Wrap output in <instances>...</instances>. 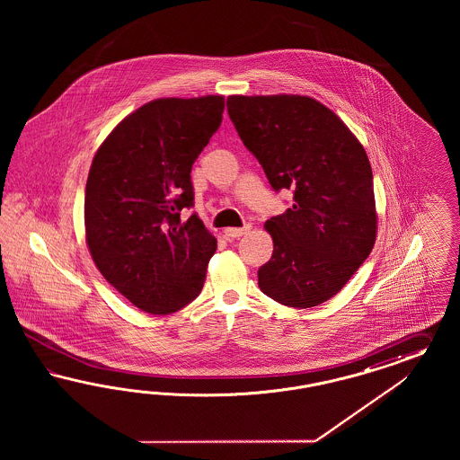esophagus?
<instances>
[{
    "label": "esophagus",
    "mask_w": 460,
    "mask_h": 460,
    "mask_svg": "<svg viewBox=\"0 0 460 460\" xmlns=\"http://www.w3.org/2000/svg\"><path fill=\"white\" fill-rule=\"evenodd\" d=\"M250 224H246V226H243V227H227V229L224 231V234H226L227 239H236V237L244 236L246 233H250Z\"/></svg>",
    "instance_id": "34e87169"
}]
</instances>
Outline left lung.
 Instances as JSON below:
<instances>
[{"mask_svg":"<svg viewBox=\"0 0 460 460\" xmlns=\"http://www.w3.org/2000/svg\"><path fill=\"white\" fill-rule=\"evenodd\" d=\"M227 112L271 189L293 204L266 221L271 260L261 292L281 305L317 306L341 292L376 241L373 172L335 112L306 96H229Z\"/></svg>","mask_w":460,"mask_h":460,"instance_id":"obj_1","label":"left lung"}]
</instances>
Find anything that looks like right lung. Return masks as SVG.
<instances>
[{
    "label": "right lung",
    "mask_w": 460,
    "mask_h": 460,
    "mask_svg": "<svg viewBox=\"0 0 460 460\" xmlns=\"http://www.w3.org/2000/svg\"><path fill=\"white\" fill-rule=\"evenodd\" d=\"M223 96L155 99L99 146L85 183V241L133 305L168 315L199 296L216 237L192 214L190 170L223 121Z\"/></svg>",
    "instance_id": "right-lung-1"
}]
</instances>
